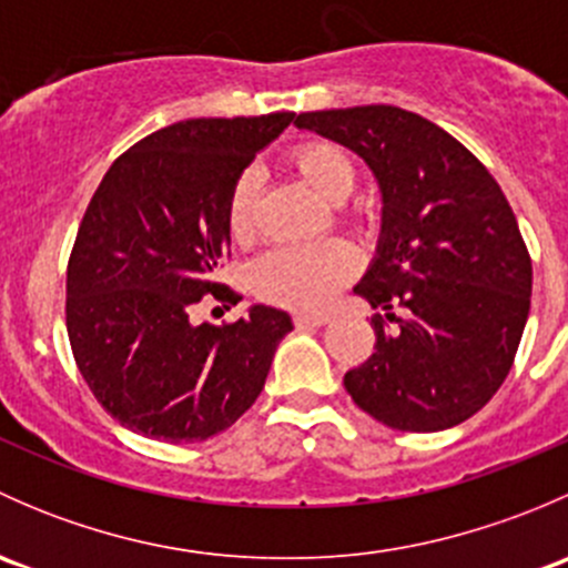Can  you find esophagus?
<instances>
[{
	"label": "esophagus",
	"instance_id": "34e87169",
	"mask_svg": "<svg viewBox=\"0 0 568 568\" xmlns=\"http://www.w3.org/2000/svg\"><path fill=\"white\" fill-rule=\"evenodd\" d=\"M296 326H324L329 316L326 313H296Z\"/></svg>",
	"mask_w": 568,
	"mask_h": 568
}]
</instances>
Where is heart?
I'll list each match as a JSON object with an SVG mask.
<instances>
[{
	"mask_svg": "<svg viewBox=\"0 0 568 568\" xmlns=\"http://www.w3.org/2000/svg\"><path fill=\"white\" fill-rule=\"evenodd\" d=\"M294 168L318 197L341 203L354 186V164L343 148L332 142H307L294 153ZM257 173L247 170L233 186L227 200V231L236 242H247L255 233ZM354 257L343 244H305L268 252L255 266V288L280 305L316 311L324 307L343 280H348Z\"/></svg>",
	"mask_w": 568,
	"mask_h": 568,
	"instance_id": "b5f03b06",
	"label": "heart"
}]
</instances>
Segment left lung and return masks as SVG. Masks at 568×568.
<instances>
[{"label": "left lung", "mask_w": 568, "mask_h": 568, "mask_svg": "<svg viewBox=\"0 0 568 568\" xmlns=\"http://www.w3.org/2000/svg\"><path fill=\"white\" fill-rule=\"evenodd\" d=\"M294 125L363 159L379 186V242L354 294L395 326L374 321L376 352L343 385L398 432L459 426L503 385L530 313V255L506 194L406 109H321Z\"/></svg>", "instance_id": "1"}]
</instances>
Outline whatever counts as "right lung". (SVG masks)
<instances>
[{
  "label": "right lung",
  "instance_id": "right-lung-1",
  "mask_svg": "<svg viewBox=\"0 0 568 568\" xmlns=\"http://www.w3.org/2000/svg\"><path fill=\"white\" fill-rule=\"evenodd\" d=\"M294 118L178 120L114 159L95 189L68 261L65 318L84 382L120 426L200 443L261 395L294 329L288 313L250 305L222 326L189 313L200 296L222 300L214 274L231 250L227 200Z\"/></svg>",
  "mask_w": 568,
  "mask_h": 568
}]
</instances>
